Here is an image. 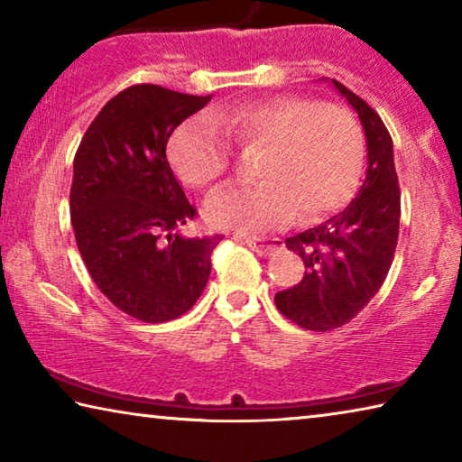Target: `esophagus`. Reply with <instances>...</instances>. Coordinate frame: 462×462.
<instances>
[{
  "mask_svg": "<svg viewBox=\"0 0 462 462\" xmlns=\"http://www.w3.org/2000/svg\"><path fill=\"white\" fill-rule=\"evenodd\" d=\"M245 245L253 248L256 254L269 256L271 253H275L277 248H281V240L279 238H245Z\"/></svg>",
  "mask_w": 462,
  "mask_h": 462,
  "instance_id": "34e87169",
  "label": "esophagus"
}]
</instances>
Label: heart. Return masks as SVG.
<instances>
[{
    "instance_id": "1",
    "label": "heart",
    "mask_w": 462,
    "mask_h": 462,
    "mask_svg": "<svg viewBox=\"0 0 462 462\" xmlns=\"http://www.w3.org/2000/svg\"><path fill=\"white\" fill-rule=\"evenodd\" d=\"M242 151H263L256 185L232 187L206 203L208 222L259 234L297 217L318 220L353 198L365 165V134L340 106L300 96L248 101L217 114ZM232 151L206 116L187 120L169 140V161L191 189H209L226 175Z\"/></svg>"
}]
</instances>
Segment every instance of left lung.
I'll use <instances>...</instances> for the list:
<instances>
[{
  "label": "left lung",
  "mask_w": 462,
  "mask_h": 462,
  "mask_svg": "<svg viewBox=\"0 0 462 462\" xmlns=\"http://www.w3.org/2000/svg\"><path fill=\"white\" fill-rule=\"evenodd\" d=\"M332 83L363 122L369 169L358 195L340 214L285 238L306 273L300 283L275 295V306L293 324L314 332L350 322L379 291L393 263L402 214L389 130L365 99L340 81Z\"/></svg>",
  "instance_id": "left-lung-1"
}]
</instances>
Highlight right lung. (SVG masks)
Instances as JSON below:
<instances>
[{
    "label": "right lung",
    "mask_w": 462,
    "mask_h": 462,
    "mask_svg": "<svg viewBox=\"0 0 462 462\" xmlns=\"http://www.w3.org/2000/svg\"><path fill=\"white\" fill-rule=\"evenodd\" d=\"M209 99L132 85L101 107L75 152L69 206L77 248L99 291L140 322L191 310L224 238L175 232L198 209L167 161L171 134Z\"/></svg>",
    "instance_id": "add662e5"
}]
</instances>
